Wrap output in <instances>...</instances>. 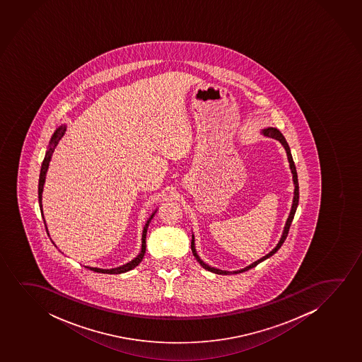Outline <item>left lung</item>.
Masks as SVG:
<instances>
[{
	"label": "left lung",
	"mask_w": 362,
	"mask_h": 362,
	"mask_svg": "<svg viewBox=\"0 0 362 362\" xmlns=\"http://www.w3.org/2000/svg\"><path fill=\"white\" fill-rule=\"evenodd\" d=\"M269 129H263V134L279 141V142L283 144V147L286 148V152H287L288 160H289V167H291V170H292L293 174V182H294V199H293L292 210H291L289 218H288L287 223H286V228H284V231H283L282 238H281V241L278 243L277 246L273 248L272 251L268 253V255H266L264 257L261 258V259H258L256 262H253L252 264H250L248 267L240 269V271H233V274L245 272V271H248V269H251V268L256 267L258 263L262 262V261L267 259L268 257H271V256H273L274 253L277 252L278 250H279L281 246H282L283 243L286 241V238H287L288 233H289V228H291L293 218H294V214H296V210H297L298 202H299V184H298L297 169H296V164H294V160H293L292 153H291L289 146H288L287 141L284 139V136H283L277 129H272V127H269ZM192 251H193L194 257L197 258V261L200 263V266L205 268V269H208L210 272L216 273V274H230V273H231L228 272V271H221V269H218V268L210 267V266H208L206 263H204L203 261L199 258L198 253L195 251V247H194V238L192 240Z\"/></svg>",
	"instance_id": "1"
}]
</instances>
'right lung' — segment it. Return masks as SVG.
<instances>
[{
	"mask_svg": "<svg viewBox=\"0 0 362 362\" xmlns=\"http://www.w3.org/2000/svg\"><path fill=\"white\" fill-rule=\"evenodd\" d=\"M65 132V126H60L59 129L55 131L54 134H53V137L50 139V146L48 151H47V153H45V159H43V163H42V168H40V183H38V199H40V208L42 210V192H43V184H45V173H47V169H48V165H49L50 157H52V154L54 152V147L59 142V139L63 137V134ZM154 214L151 215V218L147 220V223H146V226L144 228V233H142V250H141V253H139L137 257L132 259L131 262L126 263L124 266H121V267L117 268H111V269H101V268H94V267H86L91 269V271H94V272L98 273H106V274H119V273L127 272V271H131L132 268L136 267V266H139V262L142 261V258H144V253H146V233H147V228H148L149 221L152 220L153 218Z\"/></svg>",
	"mask_w": 362,
	"mask_h": 362,
	"instance_id": "right-lung-1",
	"label": "right lung"
}]
</instances>
